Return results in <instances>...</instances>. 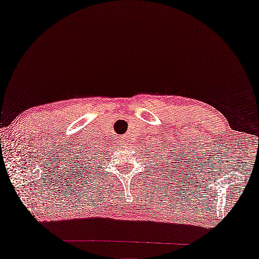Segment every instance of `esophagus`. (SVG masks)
I'll list each match as a JSON object with an SVG mask.
<instances>
[{"label":"esophagus","mask_w":259,"mask_h":259,"mask_svg":"<svg viewBox=\"0 0 259 259\" xmlns=\"http://www.w3.org/2000/svg\"><path fill=\"white\" fill-rule=\"evenodd\" d=\"M126 138H127V137H121L119 140H118V142L121 143L122 146H126V143H127V141H126Z\"/></svg>","instance_id":"obj_1"}]
</instances>
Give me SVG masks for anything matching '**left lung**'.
I'll list each match as a JSON object with an SVG mask.
<instances>
[{
	"mask_svg": "<svg viewBox=\"0 0 259 259\" xmlns=\"http://www.w3.org/2000/svg\"><path fill=\"white\" fill-rule=\"evenodd\" d=\"M167 162H168V159H167ZM163 165H164V164H163ZM167 169H168V168H167Z\"/></svg>",
	"mask_w": 259,
	"mask_h": 259,
	"instance_id": "1",
	"label": "left lung"
}]
</instances>
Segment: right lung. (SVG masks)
<instances>
[{
	"label": "right lung",
	"instance_id": "add662e5",
	"mask_svg": "<svg viewBox=\"0 0 259 259\" xmlns=\"http://www.w3.org/2000/svg\"><path fill=\"white\" fill-rule=\"evenodd\" d=\"M94 154L95 155H97V152H94ZM82 155H83V152H82ZM95 157H96V156H95ZM93 159H94V158H88V157H86V158H83V160H82V162H81V160H80V162L77 164V171H78V169H80V168H84V167H88V164H92L91 163V160H93ZM94 163H95V160H94ZM91 167H93V166H91ZM87 171H88V169H87ZM88 175H90V173H88Z\"/></svg>",
	"mask_w": 259,
	"mask_h": 259
}]
</instances>
